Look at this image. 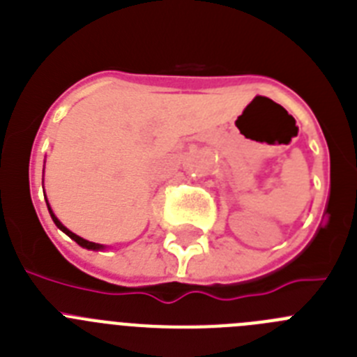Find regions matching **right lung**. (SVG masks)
<instances>
[{
    "mask_svg": "<svg viewBox=\"0 0 357 357\" xmlns=\"http://www.w3.org/2000/svg\"><path fill=\"white\" fill-rule=\"evenodd\" d=\"M46 204H48V200H46ZM48 209H50V214H52V220H53V222H55V225L59 227V229H61L62 232H66V234H68L69 238H71V239H75V241H77L78 245H80V247L87 248V250H102V248H105V247H103V245H100V243L87 241V239L80 238V236H77V234H75V232H71V230H69L68 227H64V225H62V223H61V220H59V218H56L55 214H53V211H52V207H50V204H48Z\"/></svg>",
    "mask_w": 357,
    "mask_h": 357,
    "instance_id": "obj_1",
    "label": "right lung"
}]
</instances>
